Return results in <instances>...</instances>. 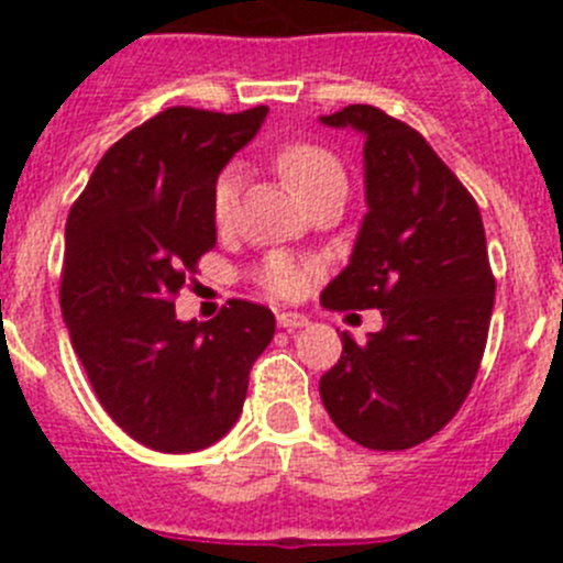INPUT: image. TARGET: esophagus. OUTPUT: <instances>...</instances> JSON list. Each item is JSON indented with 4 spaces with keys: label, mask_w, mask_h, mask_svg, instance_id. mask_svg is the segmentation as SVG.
<instances>
[{
    "label": "esophagus",
    "mask_w": 563,
    "mask_h": 563,
    "mask_svg": "<svg viewBox=\"0 0 563 563\" xmlns=\"http://www.w3.org/2000/svg\"><path fill=\"white\" fill-rule=\"evenodd\" d=\"M276 321L285 330H301V327H307V316H301V312H278Z\"/></svg>",
    "instance_id": "1"
}]
</instances>
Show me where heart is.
Wrapping results in <instances>:
<instances>
[{
  "mask_svg": "<svg viewBox=\"0 0 563 563\" xmlns=\"http://www.w3.org/2000/svg\"><path fill=\"white\" fill-rule=\"evenodd\" d=\"M273 163H276L278 174L287 180V186L307 206L324 191H330V188H346L343 163L338 161V154L332 148L321 146V143H287L285 148H278ZM239 186H242V177H239L236 168H225L217 177V183H213L211 217L220 228L231 225L239 200ZM312 276H316V267L312 265L296 262V258L285 256V253H273V256L265 258L262 271H258V285L276 298H296L307 290Z\"/></svg>",
  "mask_w": 563,
  "mask_h": 563,
  "instance_id": "1",
  "label": "heart"
}]
</instances>
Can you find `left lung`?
Wrapping results in <instances>:
<instances>
[{"label": "left lung", "instance_id": "obj_1", "mask_svg": "<svg viewBox=\"0 0 563 563\" xmlns=\"http://www.w3.org/2000/svg\"><path fill=\"white\" fill-rule=\"evenodd\" d=\"M363 132L366 202L350 267L321 292L330 310H380L366 343L321 377L332 422L357 445L406 451L460 411L485 355L496 278L476 200L417 129L369 103L324 114Z\"/></svg>", "mask_w": 563, "mask_h": 563}]
</instances>
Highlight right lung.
<instances>
[{
  "label": "right lung",
  "mask_w": 563,
  "mask_h": 563,
  "mask_svg": "<svg viewBox=\"0 0 563 563\" xmlns=\"http://www.w3.org/2000/svg\"><path fill=\"white\" fill-rule=\"evenodd\" d=\"M265 114L163 109L109 146L69 208L58 298L73 350L103 411L163 454L208 449L231 431L276 332L273 312L245 298L206 324L174 312L217 245L213 183Z\"/></svg>",
  "instance_id": "add662e5"
}]
</instances>
